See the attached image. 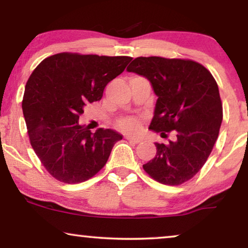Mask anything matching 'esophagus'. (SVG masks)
Listing matches in <instances>:
<instances>
[{
	"label": "esophagus",
	"instance_id": "obj_1",
	"mask_svg": "<svg viewBox=\"0 0 248 248\" xmlns=\"http://www.w3.org/2000/svg\"><path fill=\"white\" fill-rule=\"evenodd\" d=\"M126 140L132 142V143H140V142L142 141V139L138 138V137H131V135H128V137H126Z\"/></svg>",
	"mask_w": 248,
	"mask_h": 248
}]
</instances>
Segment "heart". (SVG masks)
Masks as SVG:
<instances>
[{
  "mask_svg": "<svg viewBox=\"0 0 248 248\" xmlns=\"http://www.w3.org/2000/svg\"><path fill=\"white\" fill-rule=\"evenodd\" d=\"M118 127L125 132H135L140 127V120L137 117H125L118 122Z\"/></svg>",
  "mask_w": 248,
  "mask_h": 248,
  "instance_id": "obj_1",
  "label": "heart"
}]
</instances>
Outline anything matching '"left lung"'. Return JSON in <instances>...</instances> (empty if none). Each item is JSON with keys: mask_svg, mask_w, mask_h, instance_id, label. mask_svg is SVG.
<instances>
[{"mask_svg": "<svg viewBox=\"0 0 248 248\" xmlns=\"http://www.w3.org/2000/svg\"><path fill=\"white\" fill-rule=\"evenodd\" d=\"M151 82L158 99L149 128L174 141L155 143L157 154L143 165L161 184L177 186L200 171L211 154L222 122V104L215 78L192 60L137 57L126 69Z\"/></svg>", "mask_w": 248, "mask_h": 248, "instance_id": "left-lung-1", "label": "left lung"}]
</instances>
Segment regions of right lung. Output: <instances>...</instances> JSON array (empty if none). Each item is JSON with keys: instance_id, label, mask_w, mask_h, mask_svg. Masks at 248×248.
<instances>
[{"instance_id": "obj_1", "label": "right lung", "mask_w": 248, "mask_h": 248, "mask_svg": "<svg viewBox=\"0 0 248 248\" xmlns=\"http://www.w3.org/2000/svg\"><path fill=\"white\" fill-rule=\"evenodd\" d=\"M132 57L59 53L38 64L22 99L30 144L57 181L78 184L106 165L122 135L110 128L94 133L79 124L86 105L99 101L105 87Z\"/></svg>"}]
</instances>
